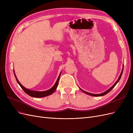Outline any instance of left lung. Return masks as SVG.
Wrapping results in <instances>:
<instances>
[{
    "instance_id": "left-lung-1",
    "label": "left lung",
    "mask_w": 133,
    "mask_h": 133,
    "mask_svg": "<svg viewBox=\"0 0 133 133\" xmlns=\"http://www.w3.org/2000/svg\"><path fill=\"white\" fill-rule=\"evenodd\" d=\"M123 66H124V65H123ZM124 67V66H123ZM123 69H122V73H121V74H120V76H119V78L118 79V80H117V81H116L115 83V84H114L113 85H112L111 88H110L108 90H107V91H105V92H103V93H101V94H91V93H90V92H87V91H84V90H82V89H80V90H81L83 92H84V93H85V94H88V95H91V96H103V95H105V94H107V93H108L109 92H110L112 89H113L114 88V87L116 85V84H117L118 83V82L120 80V78H121V76H122V74H123Z\"/></svg>"
}]
</instances>
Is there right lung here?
Wrapping results in <instances>:
<instances>
[{
	"label": "right lung",
	"mask_w": 133,
	"mask_h": 133,
	"mask_svg": "<svg viewBox=\"0 0 133 133\" xmlns=\"http://www.w3.org/2000/svg\"><path fill=\"white\" fill-rule=\"evenodd\" d=\"M61 75V73H60L58 79L57 80V82L55 83V84L54 85V86L52 87L51 89L46 90V91H34V90H31L30 89H28L25 88L24 87H23L22 84L20 83V82L18 81V79L17 78V76H15V73H14V75H15V77L16 80H17V83L19 84V85L21 86V87L22 88L23 90L25 92L29 95V96H31V97H34V98H43V97H45V96H48V95H50L51 94H52L53 93V92L55 91V90L57 89V88L58 87V83H59V80L60 78V76Z\"/></svg>",
	"instance_id": "add662e5"
}]
</instances>
